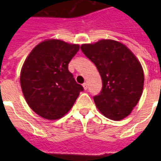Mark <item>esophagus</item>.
I'll return each mask as SVG.
<instances>
[{
  "label": "esophagus",
  "instance_id": "1",
  "mask_svg": "<svg viewBox=\"0 0 161 161\" xmlns=\"http://www.w3.org/2000/svg\"><path fill=\"white\" fill-rule=\"evenodd\" d=\"M83 87H84V90L86 91V90L88 89V84H87V83H84V84H83Z\"/></svg>",
  "mask_w": 161,
  "mask_h": 161
}]
</instances>
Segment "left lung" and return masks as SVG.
Masks as SVG:
<instances>
[{"mask_svg": "<svg viewBox=\"0 0 161 161\" xmlns=\"http://www.w3.org/2000/svg\"><path fill=\"white\" fill-rule=\"evenodd\" d=\"M81 50L101 76L103 89L94 97L98 110L114 121L127 117L143 92L144 71L138 58L125 45L113 40L83 44Z\"/></svg>", "mask_w": 161, "mask_h": 161, "instance_id": "obj_1", "label": "left lung"}]
</instances>
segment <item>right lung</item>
I'll return each mask as SVG.
<instances>
[{"instance_id": "obj_1", "label": "right lung", "mask_w": 161, "mask_h": 161, "mask_svg": "<svg viewBox=\"0 0 161 161\" xmlns=\"http://www.w3.org/2000/svg\"><path fill=\"white\" fill-rule=\"evenodd\" d=\"M79 48L77 44L50 39L38 44L26 57L20 86L28 106L42 118L53 121L63 117L84 90L68 70Z\"/></svg>"}]
</instances>
